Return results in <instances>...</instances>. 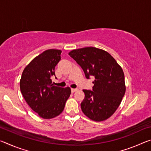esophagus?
Instances as JSON below:
<instances>
[{
  "instance_id": "34e87169",
  "label": "esophagus",
  "mask_w": 151,
  "mask_h": 151,
  "mask_svg": "<svg viewBox=\"0 0 151 151\" xmlns=\"http://www.w3.org/2000/svg\"><path fill=\"white\" fill-rule=\"evenodd\" d=\"M77 91H78L77 88H71V91H72V93H75V92Z\"/></svg>"
}]
</instances>
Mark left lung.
Here are the masks:
<instances>
[{"label": "left lung", "mask_w": 151, "mask_h": 151, "mask_svg": "<svg viewBox=\"0 0 151 151\" xmlns=\"http://www.w3.org/2000/svg\"><path fill=\"white\" fill-rule=\"evenodd\" d=\"M68 55L83 68L86 78H95L93 91L83 90L82 111L92 121L108 119L118 109L126 91L121 66L108 52L96 47L75 49Z\"/></svg>", "instance_id": "8db88e82"}]
</instances>
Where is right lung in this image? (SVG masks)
I'll use <instances>...</instances> for the list:
<instances>
[{
	"mask_svg": "<svg viewBox=\"0 0 151 151\" xmlns=\"http://www.w3.org/2000/svg\"><path fill=\"white\" fill-rule=\"evenodd\" d=\"M62 51L48 49L33 58L24 68L20 80V88L25 101L40 117L50 119L62 113L70 88L52 84L55 68L60 60Z\"/></svg>",
	"mask_w": 151,
	"mask_h": 151,
	"instance_id": "add662e5",
	"label": "right lung"
}]
</instances>
